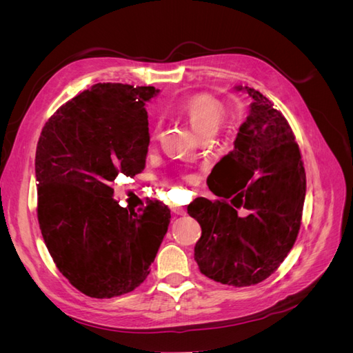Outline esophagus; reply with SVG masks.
<instances>
[{
	"label": "esophagus",
	"mask_w": 353,
	"mask_h": 353,
	"mask_svg": "<svg viewBox=\"0 0 353 353\" xmlns=\"http://www.w3.org/2000/svg\"><path fill=\"white\" fill-rule=\"evenodd\" d=\"M170 208H172V212H174V213H176V215H185V213H187V209H185L184 206L172 205Z\"/></svg>",
	"instance_id": "esophagus-1"
}]
</instances>
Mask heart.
Segmentation results:
<instances>
[{"mask_svg": "<svg viewBox=\"0 0 353 353\" xmlns=\"http://www.w3.org/2000/svg\"><path fill=\"white\" fill-rule=\"evenodd\" d=\"M178 110L181 114H184L193 130L199 134L215 132L219 125L225 119V109L223 105L210 95H194L188 100L179 103ZM159 131V125L154 123L153 134L156 135Z\"/></svg>", "mask_w": 353, "mask_h": 353, "instance_id": "b5f03b06", "label": "heart"}]
</instances>
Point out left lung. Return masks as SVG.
<instances>
[{
  "mask_svg": "<svg viewBox=\"0 0 353 353\" xmlns=\"http://www.w3.org/2000/svg\"><path fill=\"white\" fill-rule=\"evenodd\" d=\"M237 90L248 92L252 103L234 150L210 174L209 188L222 200L197 199L187 210L201 227L194 248L200 272L245 287L268 279L292 250L301 230L306 174L283 113L259 91ZM240 207L250 210L248 217L238 216Z\"/></svg>",
  "mask_w": 353,
  "mask_h": 353,
  "instance_id": "obj_1",
  "label": "left lung"
}]
</instances>
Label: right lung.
I'll use <instances>...</instances> for the list:
<instances>
[{
  "instance_id": "add662e5",
  "label": "right lung",
  "mask_w": 353,
  "mask_h": 353,
  "mask_svg": "<svg viewBox=\"0 0 353 353\" xmlns=\"http://www.w3.org/2000/svg\"><path fill=\"white\" fill-rule=\"evenodd\" d=\"M159 91L95 83L63 104L42 128L35 156L38 222L59 271L83 294L130 293L150 274L170 210L159 200L121 208L110 183L145 166V103Z\"/></svg>"
}]
</instances>
